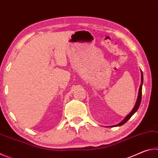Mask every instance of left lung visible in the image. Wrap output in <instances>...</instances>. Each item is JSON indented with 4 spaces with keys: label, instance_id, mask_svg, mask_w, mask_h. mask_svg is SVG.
Wrapping results in <instances>:
<instances>
[{
    "label": "left lung",
    "instance_id": "left-lung-1",
    "mask_svg": "<svg viewBox=\"0 0 158 158\" xmlns=\"http://www.w3.org/2000/svg\"><path fill=\"white\" fill-rule=\"evenodd\" d=\"M143 73L141 71V85H140V87H139V93H138V97H137V102H136L135 103V105L134 106V108L132 109V110L130 111V113L127 115V116L123 120V121L119 123L117 125H113V126H110V127H118V126H121L122 125L125 124V123H126L128 120H129L131 117L132 116V115L135 113L136 111L138 110L139 107L140 106V104H141V90H142V85H143Z\"/></svg>",
    "mask_w": 158,
    "mask_h": 158
}]
</instances>
